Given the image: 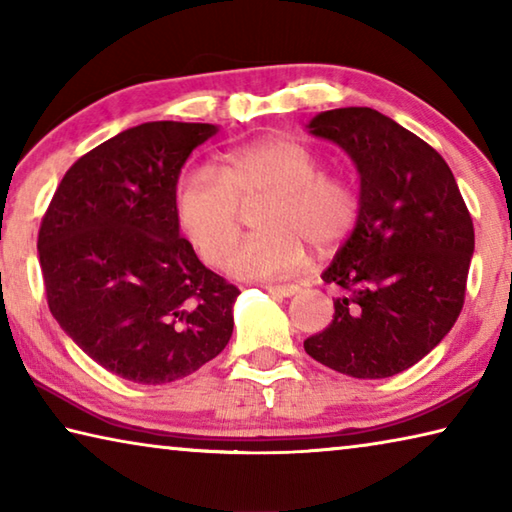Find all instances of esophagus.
I'll use <instances>...</instances> for the list:
<instances>
[{
    "label": "esophagus",
    "instance_id": "34e87169",
    "mask_svg": "<svg viewBox=\"0 0 512 512\" xmlns=\"http://www.w3.org/2000/svg\"><path fill=\"white\" fill-rule=\"evenodd\" d=\"M266 291L273 293V296H280V298H291V296H296L300 289L296 287V284H268Z\"/></svg>",
    "mask_w": 512,
    "mask_h": 512
}]
</instances>
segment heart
<instances>
[{"label":"heart","mask_w":512,"mask_h":512,"mask_svg":"<svg viewBox=\"0 0 512 512\" xmlns=\"http://www.w3.org/2000/svg\"><path fill=\"white\" fill-rule=\"evenodd\" d=\"M323 160L296 140H266L223 153L214 167L180 176L173 210L183 235L205 264L221 266L239 237V205H259V235L230 257V273L271 280L298 271L305 241L318 250L350 237L361 214L359 189L348 178L327 176Z\"/></svg>","instance_id":"obj_1"}]
</instances>
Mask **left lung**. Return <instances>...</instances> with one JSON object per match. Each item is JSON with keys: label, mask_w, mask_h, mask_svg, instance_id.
I'll return each mask as SVG.
<instances>
[{"label": "left lung", "mask_w": 512, "mask_h": 512, "mask_svg": "<svg viewBox=\"0 0 512 512\" xmlns=\"http://www.w3.org/2000/svg\"><path fill=\"white\" fill-rule=\"evenodd\" d=\"M307 131L350 155L361 214L320 275L343 289L334 320L305 350L343 375L393 377L427 357L461 314L472 216L440 153L391 117L336 108L318 112Z\"/></svg>", "instance_id": "8db88e82"}]
</instances>
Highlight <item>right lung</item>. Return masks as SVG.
<instances>
[{
	"label": "right lung",
	"mask_w": 512,
	"mask_h": 512,
	"mask_svg": "<svg viewBox=\"0 0 512 512\" xmlns=\"http://www.w3.org/2000/svg\"><path fill=\"white\" fill-rule=\"evenodd\" d=\"M214 124L146 121L76 160L38 235L58 325L110 372L158 386L192 375L232 336L235 284L180 237L173 194Z\"/></svg>",
	"instance_id": "1"
}]
</instances>
